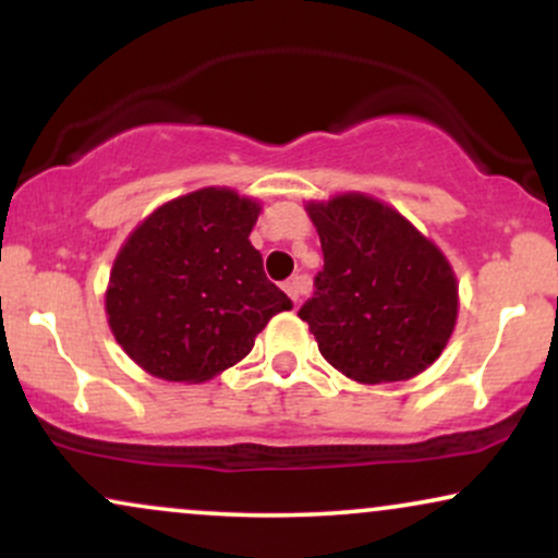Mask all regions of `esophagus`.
<instances>
[{"label":"esophagus","instance_id":"obj_1","mask_svg":"<svg viewBox=\"0 0 558 558\" xmlns=\"http://www.w3.org/2000/svg\"><path fill=\"white\" fill-rule=\"evenodd\" d=\"M283 288H286L288 296H291L293 301H299L301 296H306V293H310V280H306L304 275H296V278L286 280Z\"/></svg>","mask_w":558,"mask_h":558}]
</instances>
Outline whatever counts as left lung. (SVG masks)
Segmentation results:
<instances>
[{"mask_svg":"<svg viewBox=\"0 0 558 558\" xmlns=\"http://www.w3.org/2000/svg\"><path fill=\"white\" fill-rule=\"evenodd\" d=\"M325 265L299 317L319 354L360 383H396L438 360L457 323V278L396 209L362 194L310 204Z\"/></svg>","mask_w":558,"mask_h":558,"instance_id":"obj_1","label":"left lung"}]
</instances>
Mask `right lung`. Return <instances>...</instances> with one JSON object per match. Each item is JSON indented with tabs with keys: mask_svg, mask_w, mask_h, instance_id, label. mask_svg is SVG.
Here are the masks:
<instances>
[{
	"mask_svg": "<svg viewBox=\"0 0 558 558\" xmlns=\"http://www.w3.org/2000/svg\"><path fill=\"white\" fill-rule=\"evenodd\" d=\"M259 207L228 189L165 204L114 259L107 315L125 354L172 383H202L252 351L291 299L270 283L248 233Z\"/></svg>",
	"mask_w": 558,
	"mask_h": 558,
	"instance_id": "obj_1",
	"label": "right lung"
}]
</instances>
